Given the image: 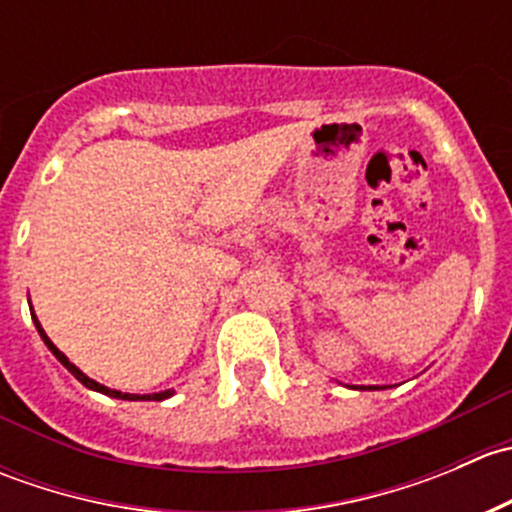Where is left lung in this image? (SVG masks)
<instances>
[{
  "instance_id": "obj_1",
  "label": "left lung",
  "mask_w": 512,
  "mask_h": 512,
  "mask_svg": "<svg viewBox=\"0 0 512 512\" xmlns=\"http://www.w3.org/2000/svg\"><path fill=\"white\" fill-rule=\"evenodd\" d=\"M369 389H376V386H369Z\"/></svg>"
}]
</instances>
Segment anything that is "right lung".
<instances>
[{"instance_id": "right-lung-1", "label": "right lung", "mask_w": 512, "mask_h": 512, "mask_svg": "<svg viewBox=\"0 0 512 512\" xmlns=\"http://www.w3.org/2000/svg\"><path fill=\"white\" fill-rule=\"evenodd\" d=\"M32 309V307H29ZM32 319H34V324H36V329H39V334H41V339H44V344L46 347H49V352L56 356V359L61 361V364L66 366V369L71 371V374L76 376V379L81 381V384L86 386V389H94V391H98V394H106V396H113V399H123V401H163V399H168V396H173V389H165V391H160V394H123V391H116V389H108V386H103V384H98V381H94V379H89V376L84 374V371L79 369V366L76 364H71L69 361V356H66L64 352H59V349L54 347V342H51L49 337H46V332L44 329H41V324H39V319H36V314L32 312Z\"/></svg>"}]
</instances>
